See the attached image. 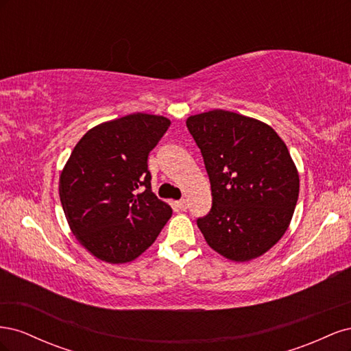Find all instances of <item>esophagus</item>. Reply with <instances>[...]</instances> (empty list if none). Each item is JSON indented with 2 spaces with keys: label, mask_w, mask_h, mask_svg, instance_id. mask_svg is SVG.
Segmentation results:
<instances>
[{
  "label": "esophagus",
  "mask_w": 351,
  "mask_h": 351,
  "mask_svg": "<svg viewBox=\"0 0 351 351\" xmlns=\"http://www.w3.org/2000/svg\"><path fill=\"white\" fill-rule=\"evenodd\" d=\"M177 206L182 209V210H186L187 209V206H189V204H187V200L186 199H182V200H178L177 202Z\"/></svg>",
  "instance_id": "34e87169"
}]
</instances>
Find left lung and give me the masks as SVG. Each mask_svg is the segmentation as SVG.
<instances>
[{
	"label": "left lung",
	"mask_w": 351,
	"mask_h": 351,
	"mask_svg": "<svg viewBox=\"0 0 351 351\" xmlns=\"http://www.w3.org/2000/svg\"><path fill=\"white\" fill-rule=\"evenodd\" d=\"M204 156L210 212L197 219L206 243L232 262L267 253L289 228L299 197V171L271 125L212 110L186 120Z\"/></svg>",
	"instance_id": "8db88e82"
}]
</instances>
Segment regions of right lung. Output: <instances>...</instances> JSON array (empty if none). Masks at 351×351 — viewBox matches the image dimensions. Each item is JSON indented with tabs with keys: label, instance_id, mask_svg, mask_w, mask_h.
<instances>
[{
	"label": "right lung",
	"instance_id": "obj_1",
	"mask_svg": "<svg viewBox=\"0 0 351 351\" xmlns=\"http://www.w3.org/2000/svg\"><path fill=\"white\" fill-rule=\"evenodd\" d=\"M169 124L136 112L92 127L74 146L60 176V200L71 232L97 259L134 261L171 218L147 169V155Z\"/></svg>",
	"mask_w": 351,
	"mask_h": 351
}]
</instances>
